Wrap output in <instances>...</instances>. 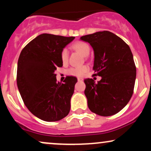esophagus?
<instances>
[{"label": "esophagus", "instance_id": "obj_1", "mask_svg": "<svg viewBox=\"0 0 151 151\" xmlns=\"http://www.w3.org/2000/svg\"><path fill=\"white\" fill-rule=\"evenodd\" d=\"M77 80H78V81H83V79L82 78H77Z\"/></svg>", "mask_w": 151, "mask_h": 151}]
</instances>
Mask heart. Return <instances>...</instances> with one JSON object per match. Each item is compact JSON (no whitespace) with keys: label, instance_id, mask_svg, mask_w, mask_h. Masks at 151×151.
<instances>
[{"label":"heart","instance_id":"obj_1","mask_svg":"<svg viewBox=\"0 0 151 151\" xmlns=\"http://www.w3.org/2000/svg\"><path fill=\"white\" fill-rule=\"evenodd\" d=\"M72 48L76 51L79 52L83 56L87 57L90 53V46L87 43L83 41H77L72 45ZM61 60L63 63H66L68 60L69 52L67 49L64 48L62 50L61 55ZM89 70V67L87 65H83L81 67H71L67 71V74L69 75L75 76V77H82L87 71Z\"/></svg>","mask_w":151,"mask_h":151}]
</instances>
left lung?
<instances>
[{
	"instance_id": "8db88e82",
	"label": "left lung",
	"mask_w": 151,
	"mask_h": 151,
	"mask_svg": "<svg viewBox=\"0 0 151 151\" xmlns=\"http://www.w3.org/2000/svg\"><path fill=\"white\" fill-rule=\"evenodd\" d=\"M94 52V75L101 77L95 83L84 79L88 107L93 113L109 116L119 112L129 103L133 93L136 68L129 46L109 31L82 36Z\"/></svg>"
}]
</instances>
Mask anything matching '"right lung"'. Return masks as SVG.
<instances>
[{
  "label": "right lung",
  "mask_w": 151,
  "mask_h": 151,
  "mask_svg": "<svg viewBox=\"0 0 151 151\" xmlns=\"http://www.w3.org/2000/svg\"><path fill=\"white\" fill-rule=\"evenodd\" d=\"M74 37L41 34L20 52L17 69V85L24 104L33 115L45 121L67 116L77 79L67 77L57 81L55 71L62 67V50Z\"/></svg>",
  "instance_id": "right-lung-1"
}]
</instances>
